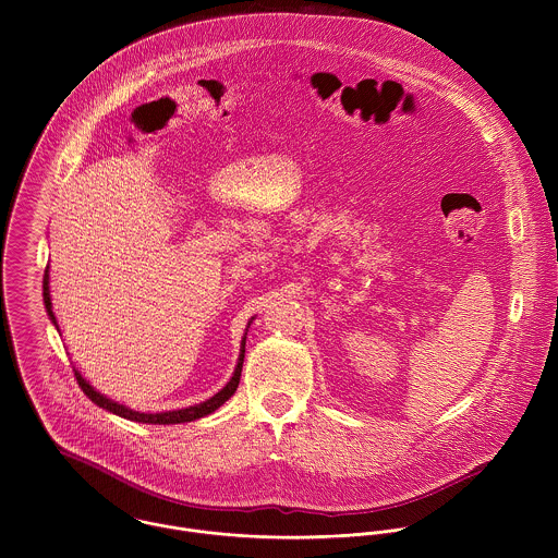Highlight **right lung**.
Instances as JSON below:
<instances>
[{"instance_id": "add662e5", "label": "right lung", "mask_w": 558, "mask_h": 558, "mask_svg": "<svg viewBox=\"0 0 558 558\" xmlns=\"http://www.w3.org/2000/svg\"><path fill=\"white\" fill-rule=\"evenodd\" d=\"M43 299H45V307H47L49 318H51V322H53L56 328H58V319H56V314H53V310H51V294H49V266H47L45 279H43ZM244 341H246V332H244L242 345H240L242 350H240L239 365H236L234 376L230 378V383H228L217 396H213V398L206 399V401H202V403L189 405V408H180V410H167V412H157V414H153V412H137V410L126 408L124 403H118V401H113V399L100 396V393L81 376L77 369H75V378H77V383H80L81 391H83L87 398L92 399L96 405H100V408H105V410H109V412H113V414H118V416H124V418H129V421L153 423V425L189 423V421H195V418H202V416L215 412L219 405H223L228 399L236 393L240 383V372H242V361H244Z\"/></svg>"}]
</instances>
